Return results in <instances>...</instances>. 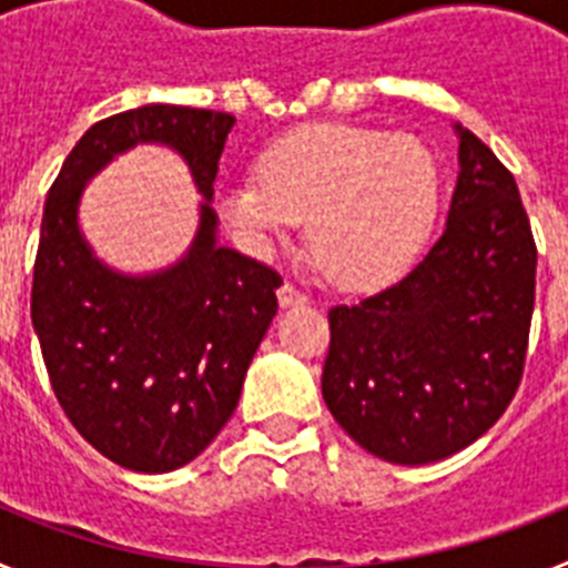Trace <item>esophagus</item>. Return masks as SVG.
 <instances>
[{"label":"esophagus","mask_w":568,"mask_h":568,"mask_svg":"<svg viewBox=\"0 0 568 568\" xmlns=\"http://www.w3.org/2000/svg\"><path fill=\"white\" fill-rule=\"evenodd\" d=\"M307 295L301 293V290H295L293 284H281L278 287V304L281 307H298V304H307Z\"/></svg>","instance_id":"esophagus-1"}]
</instances>
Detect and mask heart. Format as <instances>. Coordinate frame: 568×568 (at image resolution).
Returning <instances> with one entry per match:
<instances>
[{
    "mask_svg": "<svg viewBox=\"0 0 568 568\" xmlns=\"http://www.w3.org/2000/svg\"><path fill=\"white\" fill-rule=\"evenodd\" d=\"M438 204V162L420 139L344 122L278 135L258 155L255 179L219 190L224 222L253 247L307 219L318 267L344 287L404 273L433 233Z\"/></svg>",
    "mask_w": 568,
    "mask_h": 568,
    "instance_id": "obj_1",
    "label": "heart"
}]
</instances>
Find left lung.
I'll use <instances>...</instances> for the list:
<instances>
[{
	"label": "left lung",
	"mask_w": 568,
	"mask_h": 568,
	"mask_svg": "<svg viewBox=\"0 0 568 568\" xmlns=\"http://www.w3.org/2000/svg\"><path fill=\"white\" fill-rule=\"evenodd\" d=\"M458 130L446 230L393 287L329 310L321 393L375 458H449L518 393L535 310L538 247L515 175Z\"/></svg>",
	"instance_id": "1"
}]
</instances>
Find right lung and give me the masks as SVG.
<instances>
[{
  "label": "right lung",
  "mask_w": 568,
  "mask_h": 568,
  "mask_svg": "<svg viewBox=\"0 0 568 568\" xmlns=\"http://www.w3.org/2000/svg\"><path fill=\"white\" fill-rule=\"evenodd\" d=\"M233 124L230 113L179 104L124 110L93 124L50 184L30 318L64 415L124 469L170 471L207 449L278 310L281 275L215 244L210 199ZM139 141L179 149L209 202L175 268L128 280L92 258L75 207L89 175Z\"/></svg>",
  "instance_id": "obj_1"
}]
</instances>
